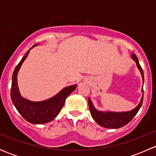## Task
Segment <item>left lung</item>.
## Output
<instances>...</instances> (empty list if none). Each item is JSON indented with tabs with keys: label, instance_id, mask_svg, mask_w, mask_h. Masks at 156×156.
I'll return each mask as SVG.
<instances>
[{
	"label": "left lung",
	"instance_id": "left-lung-1",
	"mask_svg": "<svg viewBox=\"0 0 156 156\" xmlns=\"http://www.w3.org/2000/svg\"><path fill=\"white\" fill-rule=\"evenodd\" d=\"M131 58L135 61L137 69L140 72L141 75L143 78V83L144 82V71L141 68L140 65L139 63L137 57L134 53H131ZM144 86V84H143ZM143 100H144V87H142V97L140 101L139 104L136 106L133 109L128 112H110V111H100L94 107V104L92 103L91 99L88 98V105H89L90 111L91 116L93 119L97 122L99 125L102 127H104L106 128L110 129H116L119 127H124L128 124L130 121L133 119L138 112L139 109L142 106Z\"/></svg>",
	"mask_w": 156,
	"mask_h": 156
}]
</instances>
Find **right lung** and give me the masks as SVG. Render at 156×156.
Here are the masks:
<instances>
[{
    "instance_id": "right-lung-1",
    "label": "right lung",
    "mask_w": 156,
    "mask_h": 156,
    "mask_svg": "<svg viewBox=\"0 0 156 156\" xmlns=\"http://www.w3.org/2000/svg\"><path fill=\"white\" fill-rule=\"evenodd\" d=\"M37 45V44L26 52L16 67L12 77L10 95L12 103L19 113L30 123L40 125L51 122L58 115L63 106L66 99L76 89L77 84L64 87L53 97L43 101H31L22 97L17 84V75L23 62L27 58L30 50Z\"/></svg>"
}]
</instances>
